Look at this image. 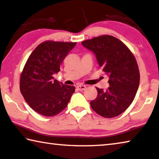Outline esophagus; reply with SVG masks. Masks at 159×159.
<instances>
[{
  "label": "esophagus",
  "instance_id": "34e87169",
  "mask_svg": "<svg viewBox=\"0 0 159 159\" xmlns=\"http://www.w3.org/2000/svg\"><path fill=\"white\" fill-rule=\"evenodd\" d=\"M77 88L78 90H80V91H83V90H84L86 89V86L85 85H83V84H79L77 86Z\"/></svg>",
  "mask_w": 159,
  "mask_h": 159
}]
</instances>
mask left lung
Here are the masks:
<instances>
[{
  "label": "left lung",
  "mask_w": 159,
  "mask_h": 159,
  "mask_svg": "<svg viewBox=\"0 0 159 159\" xmlns=\"http://www.w3.org/2000/svg\"><path fill=\"white\" fill-rule=\"evenodd\" d=\"M82 44L94 53L109 78L106 90L96 87L98 94L90 102L91 107L105 118L119 116L132 103L139 88L140 74L135 57L125 44L111 35H100Z\"/></svg>",
  "instance_id": "obj_1"
}]
</instances>
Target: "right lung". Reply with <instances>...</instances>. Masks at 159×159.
Instances as JSON below:
<instances>
[{
	"instance_id": "right-lung-1",
	"label": "right lung",
	"mask_w": 159,
	"mask_h": 159,
	"mask_svg": "<svg viewBox=\"0 0 159 159\" xmlns=\"http://www.w3.org/2000/svg\"><path fill=\"white\" fill-rule=\"evenodd\" d=\"M77 43L45 41L29 56L20 75V89L30 108L45 116L60 113L67 106L74 86L54 80L53 75Z\"/></svg>"
}]
</instances>
